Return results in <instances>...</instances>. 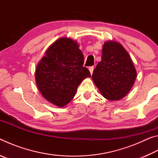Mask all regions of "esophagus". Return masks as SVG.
Here are the masks:
<instances>
[{
  "label": "esophagus",
  "instance_id": "obj_1",
  "mask_svg": "<svg viewBox=\"0 0 158 158\" xmlns=\"http://www.w3.org/2000/svg\"><path fill=\"white\" fill-rule=\"evenodd\" d=\"M89 71H90V74H93V69H94V68H93V66H91V67H89Z\"/></svg>",
  "mask_w": 158,
  "mask_h": 158
}]
</instances>
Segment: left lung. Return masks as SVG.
<instances>
[{
	"instance_id": "obj_1",
	"label": "left lung",
	"mask_w": 158,
	"mask_h": 158,
	"mask_svg": "<svg viewBox=\"0 0 158 158\" xmlns=\"http://www.w3.org/2000/svg\"><path fill=\"white\" fill-rule=\"evenodd\" d=\"M137 78V70L129 53L119 42H105L100 62L92 79L104 98L119 100L130 91Z\"/></svg>"
}]
</instances>
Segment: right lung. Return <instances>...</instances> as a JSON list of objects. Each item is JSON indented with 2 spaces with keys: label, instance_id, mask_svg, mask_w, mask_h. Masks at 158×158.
I'll use <instances>...</instances> for the list:
<instances>
[{
  "label": "right lung",
  "instance_id": "1",
  "mask_svg": "<svg viewBox=\"0 0 158 158\" xmlns=\"http://www.w3.org/2000/svg\"><path fill=\"white\" fill-rule=\"evenodd\" d=\"M83 65L84 54L77 41L69 37L56 40L36 67L35 81L42 95L58 107L68 105L81 82L91 76Z\"/></svg>",
  "mask_w": 158,
  "mask_h": 158
}]
</instances>
